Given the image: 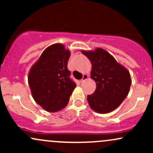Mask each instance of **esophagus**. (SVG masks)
<instances>
[{
  "label": "esophagus",
  "instance_id": "esophagus-1",
  "mask_svg": "<svg viewBox=\"0 0 153 153\" xmlns=\"http://www.w3.org/2000/svg\"><path fill=\"white\" fill-rule=\"evenodd\" d=\"M88 78V75L84 74L83 75H82V78L81 79V80H80V82H83L84 81H85V80H87Z\"/></svg>",
  "mask_w": 153,
  "mask_h": 153
}]
</instances>
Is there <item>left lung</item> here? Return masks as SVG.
<instances>
[{
    "label": "left lung",
    "instance_id": "left-lung-1",
    "mask_svg": "<svg viewBox=\"0 0 153 153\" xmlns=\"http://www.w3.org/2000/svg\"><path fill=\"white\" fill-rule=\"evenodd\" d=\"M82 53L91 60V77L96 82L94 93L88 95L91 108L99 114L117 108L129 94L131 80L129 71L119 65L106 51L98 48Z\"/></svg>",
    "mask_w": 153,
    "mask_h": 153
}]
</instances>
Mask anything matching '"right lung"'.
<instances>
[{"label":"right lung","instance_id":"obj_1","mask_svg":"<svg viewBox=\"0 0 153 153\" xmlns=\"http://www.w3.org/2000/svg\"><path fill=\"white\" fill-rule=\"evenodd\" d=\"M70 55V51L61 44L51 45L29 72L28 81L33 98L49 112L65 108L76 86L68 69Z\"/></svg>","mask_w":153,"mask_h":153}]
</instances>
